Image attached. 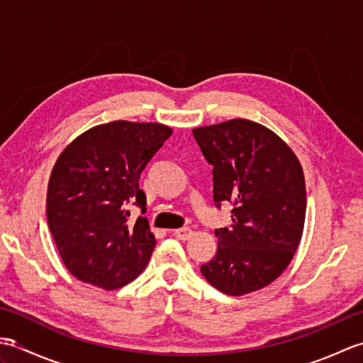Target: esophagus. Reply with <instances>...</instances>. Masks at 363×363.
<instances>
[{"mask_svg": "<svg viewBox=\"0 0 363 363\" xmlns=\"http://www.w3.org/2000/svg\"><path fill=\"white\" fill-rule=\"evenodd\" d=\"M173 234L179 238V240H189V238L194 235V230L190 228H181V229H176Z\"/></svg>", "mask_w": 363, "mask_h": 363, "instance_id": "34e87169", "label": "esophagus"}]
</instances>
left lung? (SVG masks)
Listing matches in <instances>:
<instances>
[{"label":"left lung","instance_id":"left-lung-1","mask_svg":"<svg viewBox=\"0 0 363 363\" xmlns=\"http://www.w3.org/2000/svg\"><path fill=\"white\" fill-rule=\"evenodd\" d=\"M213 165V199L233 203V225L215 230L218 250L201 265L230 296L267 287L289 267L303 237L306 182L296 154L272 129L234 118L194 129Z\"/></svg>","mask_w":363,"mask_h":363}]
</instances>
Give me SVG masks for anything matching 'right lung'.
Wrapping results in <instances>:
<instances>
[{"label":"right lung","instance_id":"add662e5","mask_svg":"<svg viewBox=\"0 0 363 363\" xmlns=\"http://www.w3.org/2000/svg\"><path fill=\"white\" fill-rule=\"evenodd\" d=\"M173 129L111 121L90 128L60 152L48 182L46 218L65 268L76 279L115 290L150 262L148 220L129 223V204L146 211L138 177Z\"/></svg>","mask_w":363,"mask_h":363}]
</instances>
